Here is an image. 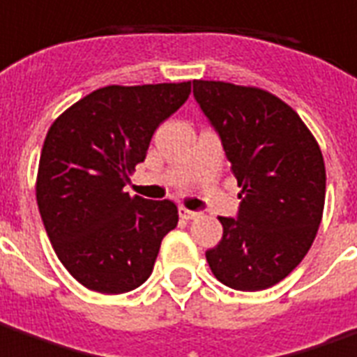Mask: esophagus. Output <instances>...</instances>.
Listing matches in <instances>:
<instances>
[{
    "label": "esophagus",
    "instance_id": "esophagus-1",
    "mask_svg": "<svg viewBox=\"0 0 357 357\" xmlns=\"http://www.w3.org/2000/svg\"><path fill=\"white\" fill-rule=\"evenodd\" d=\"M181 218H183V220H196V218H200V211H192V210H186V208H181Z\"/></svg>",
    "mask_w": 357,
    "mask_h": 357
}]
</instances>
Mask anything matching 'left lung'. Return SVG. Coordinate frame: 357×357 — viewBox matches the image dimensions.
Here are the masks:
<instances>
[{"mask_svg": "<svg viewBox=\"0 0 357 357\" xmlns=\"http://www.w3.org/2000/svg\"><path fill=\"white\" fill-rule=\"evenodd\" d=\"M192 85L243 188L237 220L220 218L223 237L206 260L233 289L272 287L303 260L323 220L321 147L296 110L268 91L225 81Z\"/></svg>", "mask_w": 357, "mask_h": 357, "instance_id": "8db88e82", "label": "left lung"}]
</instances>
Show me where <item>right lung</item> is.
Returning a JSON list of instances; mask_svg holds the SVG:
<instances>
[{
    "label": "right lung",
    "mask_w": 357,
    "mask_h": 357,
    "mask_svg": "<svg viewBox=\"0 0 357 357\" xmlns=\"http://www.w3.org/2000/svg\"><path fill=\"white\" fill-rule=\"evenodd\" d=\"M190 81L108 85L54 120L44 139L36 202L52 247L71 276L99 294L146 282L161 241L178 223L171 200L124 190L157 126L183 107Z\"/></svg>",
    "instance_id": "add662e5"
}]
</instances>
